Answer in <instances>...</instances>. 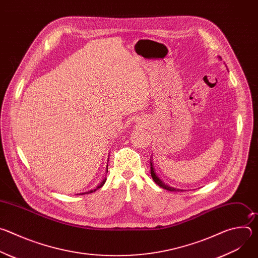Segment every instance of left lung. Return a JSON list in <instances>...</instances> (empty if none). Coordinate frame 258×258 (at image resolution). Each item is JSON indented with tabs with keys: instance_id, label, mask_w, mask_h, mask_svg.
<instances>
[{
	"instance_id": "8db88e82",
	"label": "left lung",
	"mask_w": 258,
	"mask_h": 258,
	"mask_svg": "<svg viewBox=\"0 0 258 258\" xmlns=\"http://www.w3.org/2000/svg\"><path fill=\"white\" fill-rule=\"evenodd\" d=\"M218 59L222 60V58H220V57H218ZM151 158H152V157H151ZM150 164H151V176H152L153 180L157 183V185H158L159 187H161V188L164 189V190L170 191V192H179V191H183V190L176 189V188H173V187H170V186L166 185V183H165L164 181H162V180L157 176V174H156V172H155V170H154V167H153V161H152V159H150Z\"/></svg>"
}]
</instances>
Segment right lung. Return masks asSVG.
I'll use <instances>...</instances> for the list:
<instances>
[{"label": "right lung", "mask_w": 258, "mask_h": 258, "mask_svg": "<svg viewBox=\"0 0 258 258\" xmlns=\"http://www.w3.org/2000/svg\"><path fill=\"white\" fill-rule=\"evenodd\" d=\"M106 171L108 172V164H107V169H106ZM105 181H106V177L101 181V183H100V185H98L94 190H90V191H88V192H86V193H80V194H77V195H83V194H90V193H93V192H95V191H97L98 189H100L103 185H104V183H105Z\"/></svg>", "instance_id": "1"}]
</instances>
